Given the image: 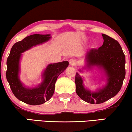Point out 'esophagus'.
<instances>
[{"label":"esophagus","mask_w":132,"mask_h":132,"mask_svg":"<svg viewBox=\"0 0 132 132\" xmlns=\"http://www.w3.org/2000/svg\"><path fill=\"white\" fill-rule=\"evenodd\" d=\"M69 64L71 65V66H75L76 64V61L74 59H73V58H71V60H69Z\"/></svg>","instance_id":"obj_1"}]
</instances>
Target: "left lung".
Segmentation results:
<instances>
[{"label": "left lung", "mask_w": 132, "mask_h": 132, "mask_svg": "<svg viewBox=\"0 0 132 132\" xmlns=\"http://www.w3.org/2000/svg\"><path fill=\"white\" fill-rule=\"evenodd\" d=\"M102 35L104 40L102 46L98 49L88 51L85 60L89 69L97 66L102 69L106 77V85L96 92H91L85 88L82 78L77 72L75 77L77 94L83 101L92 104L103 103L116 96L126 76V56L119 43L106 35Z\"/></svg>", "instance_id": "1"}]
</instances>
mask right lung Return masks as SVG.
<instances>
[{
	"instance_id": "add662e5",
	"label": "right lung",
	"mask_w": 132,
	"mask_h": 132,
	"mask_svg": "<svg viewBox=\"0 0 132 132\" xmlns=\"http://www.w3.org/2000/svg\"><path fill=\"white\" fill-rule=\"evenodd\" d=\"M50 36L51 35L35 34L16 43L11 47L6 61V77L13 94L19 101L31 105L43 104L51 99L54 94L55 85L58 76L69 65L68 61L50 64L42 75L43 81L37 87L30 88L23 85L19 77L22 53L33 46L47 42L51 39Z\"/></svg>"
}]
</instances>
